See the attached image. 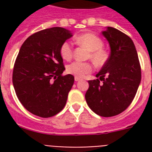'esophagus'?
<instances>
[{
  "mask_svg": "<svg viewBox=\"0 0 152 152\" xmlns=\"http://www.w3.org/2000/svg\"><path fill=\"white\" fill-rule=\"evenodd\" d=\"M80 80V77H77V76H75V81H79Z\"/></svg>",
  "mask_w": 152,
  "mask_h": 152,
  "instance_id": "34e87169",
  "label": "esophagus"
}]
</instances>
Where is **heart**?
Masks as SVG:
<instances>
[{"instance_id": "b5f03b06", "label": "heart", "mask_w": 152, "mask_h": 152, "mask_svg": "<svg viewBox=\"0 0 152 152\" xmlns=\"http://www.w3.org/2000/svg\"><path fill=\"white\" fill-rule=\"evenodd\" d=\"M75 42L80 46H83L90 51L88 58L98 67L102 66L108 59V53L104 50L103 41L99 37L92 33H84L75 38ZM60 54L65 61L72 58L73 50L69 42H64L60 47ZM93 65L90 62L74 61L67 66V72L77 77H83L84 75L92 71Z\"/></svg>"}]
</instances>
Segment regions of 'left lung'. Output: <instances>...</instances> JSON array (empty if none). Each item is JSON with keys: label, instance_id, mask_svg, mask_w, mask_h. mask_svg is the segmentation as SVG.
<instances>
[{"label": "left lung", "instance_id": "left-lung-1", "mask_svg": "<svg viewBox=\"0 0 152 152\" xmlns=\"http://www.w3.org/2000/svg\"><path fill=\"white\" fill-rule=\"evenodd\" d=\"M102 34L109 42L110 55L96 75L99 79L88 81L85 99L96 114L113 117L122 113L132 103L141 80V69L129 37L111 27Z\"/></svg>", "mask_w": 152, "mask_h": 152}]
</instances>
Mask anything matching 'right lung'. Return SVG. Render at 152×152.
I'll return each instance as SVG.
<instances>
[{
    "instance_id": "add662e5",
    "label": "right lung",
    "mask_w": 152,
    "mask_h": 152,
    "mask_svg": "<svg viewBox=\"0 0 152 152\" xmlns=\"http://www.w3.org/2000/svg\"><path fill=\"white\" fill-rule=\"evenodd\" d=\"M72 34L62 27L42 30L27 38L15 59L12 83L24 108L41 118H50L63 110L74 83L64 71L60 47Z\"/></svg>"
}]
</instances>
